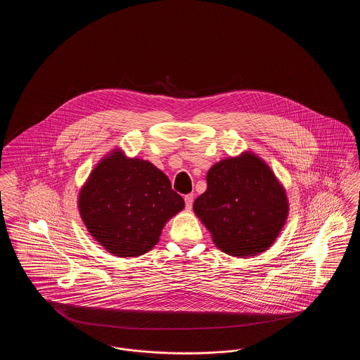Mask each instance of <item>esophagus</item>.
<instances>
[{
    "instance_id": "obj_1",
    "label": "esophagus",
    "mask_w": 360,
    "mask_h": 360,
    "mask_svg": "<svg viewBox=\"0 0 360 360\" xmlns=\"http://www.w3.org/2000/svg\"><path fill=\"white\" fill-rule=\"evenodd\" d=\"M193 201H194V194H186V195H185V205H186V209H191Z\"/></svg>"
}]
</instances>
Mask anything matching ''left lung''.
<instances>
[{
  "label": "left lung",
  "mask_w": 360,
  "mask_h": 360,
  "mask_svg": "<svg viewBox=\"0 0 360 360\" xmlns=\"http://www.w3.org/2000/svg\"><path fill=\"white\" fill-rule=\"evenodd\" d=\"M207 188L194 213L205 224L214 244L232 257L264 252L286 223V191L270 167L252 153L213 165Z\"/></svg>",
  "instance_id": "1"
}]
</instances>
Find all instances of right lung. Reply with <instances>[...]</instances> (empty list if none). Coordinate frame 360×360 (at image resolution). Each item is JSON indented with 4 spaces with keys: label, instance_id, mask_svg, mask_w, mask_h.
I'll return each mask as SVG.
<instances>
[{
    "label": "right lung",
    "instance_id": "1",
    "mask_svg": "<svg viewBox=\"0 0 360 360\" xmlns=\"http://www.w3.org/2000/svg\"><path fill=\"white\" fill-rule=\"evenodd\" d=\"M185 206L170 179L153 163L105 156L81 188L78 207L90 235L116 257H139L159 241L162 228Z\"/></svg>",
    "mask_w": 360,
    "mask_h": 360
}]
</instances>
